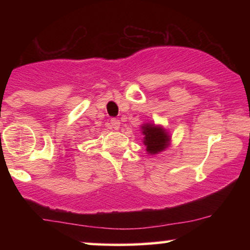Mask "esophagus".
<instances>
[{
    "label": "esophagus",
    "instance_id": "esophagus-1",
    "mask_svg": "<svg viewBox=\"0 0 250 250\" xmlns=\"http://www.w3.org/2000/svg\"><path fill=\"white\" fill-rule=\"evenodd\" d=\"M120 125H121V123H120V121L117 119H111L110 120V125H111V128L113 129H115V130H117V129L120 128Z\"/></svg>",
    "mask_w": 250,
    "mask_h": 250
}]
</instances>
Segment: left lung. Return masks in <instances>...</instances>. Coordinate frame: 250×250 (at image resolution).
Returning <instances> with one entry per match:
<instances>
[{"label":"left lung","mask_w":250,"mask_h":250,"mask_svg":"<svg viewBox=\"0 0 250 250\" xmlns=\"http://www.w3.org/2000/svg\"><path fill=\"white\" fill-rule=\"evenodd\" d=\"M145 135V145L149 154H157L168 146L169 136L162 128L153 125H145L142 127Z\"/></svg>","instance_id":"obj_1"}]
</instances>
